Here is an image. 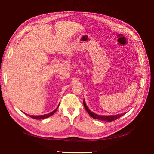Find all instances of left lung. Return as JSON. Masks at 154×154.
Here are the masks:
<instances>
[{
    "label": "left lung",
    "mask_w": 154,
    "mask_h": 154,
    "mask_svg": "<svg viewBox=\"0 0 154 154\" xmlns=\"http://www.w3.org/2000/svg\"><path fill=\"white\" fill-rule=\"evenodd\" d=\"M83 103H84V106L85 108V110H86V111L88 112V113L89 114V116H91L93 118L99 119V120H101V121H106V122H111L112 121H114V120H116V119H118L119 118L122 117V116L125 114L124 113H123V114L115 115V116H100V115H98V114H96L95 113H93V112L90 111V110L89 109L88 107L86 106V104H85L84 99Z\"/></svg>",
    "instance_id": "obj_1"
}]
</instances>
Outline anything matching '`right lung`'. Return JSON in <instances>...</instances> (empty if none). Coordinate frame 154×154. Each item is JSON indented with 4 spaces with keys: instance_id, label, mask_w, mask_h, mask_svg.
I'll return each instance as SVG.
<instances>
[{
    "instance_id": "add662e5",
    "label": "right lung",
    "mask_w": 154,
    "mask_h": 154,
    "mask_svg": "<svg viewBox=\"0 0 154 154\" xmlns=\"http://www.w3.org/2000/svg\"><path fill=\"white\" fill-rule=\"evenodd\" d=\"M59 107V106H58ZM58 107L56 108V109L55 110H54L53 112H50V113H49V114H44V115H41V116H29V117H31V118H34V119H45V118H48V117H50V116H52L53 115L55 112L57 111V108H58ZM27 115V114H26Z\"/></svg>"
}]
</instances>
